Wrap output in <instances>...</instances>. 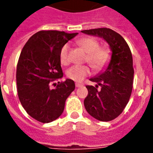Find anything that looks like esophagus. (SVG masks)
I'll list each match as a JSON object with an SVG mask.
<instances>
[{
	"label": "esophagus",
	"instance_id": "1",
	"mask_svg": "<svg viewBox=\"0 0 153 153\" xmlns=\"http://www.w3.org/2000/svg\"><path fill=\"white\" fill-rule=\"evenodd\" d=\"M75 86H76V87H81V86H82V84H81V83H75Z\"/></svg>",
	"mask_w": 153,
	"mask_h": 153
}]
</instances>
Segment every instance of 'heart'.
<instances>
[{
	"instance_id": "b5f03b06",
	"label": "heart",
	"mask_w": 153,
	"mask_h": 153,
	"mask_svg": "<svg viewBox=\"0 0 153 153\" xmlns=\"http://www.w3.org/2000/svg\"><path fill=\"white\" fill-rule=\"evenodd\" d=\"M78 44L87 55V61L94 71H101L103 69L109 60V51L105 48H99V43L94 38L86 37L79 39ZM68 48L67 44L62 47L60 51L59 57L61 63L66 65L68 62ZM91 70L85 65H74L67 71V76L70 79L75 82H81L85 77L89 75Z\"/></svg>"
}]
</instances>
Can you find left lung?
<instances>
[{
  "mask_svg": "<svg viewBox=\"0 0 153 153\" xmlns=\"http://www.w3.org/2000/svg\"><path fill=\"white\" fill-rule=\"evenodd\" d=\"M82 32L102 38L111 51L106 67L90 79L96 86H86L88 95L84 105L88 114L98 121H112L122 113L132 93L134 74L132 53L123 37L114 30L102 27Z\"/></svg>",
  "mask_w": 153,
  "mask_h": 153,
  "instance_id": "1",
  "label": "left lung"
}]
</instances>
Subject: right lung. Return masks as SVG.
I'll use <instances>...</instances> for the list:
<instances>
[{
	"label": "right lung",
	"instance_id": "right-lung-1",
	"mask_svg": "<svg viewBox=\"0 0 153 153\" xmlns=\"http://www.w3.org/2000/svg\"><path fill=\"white\" fill-rule=\"evenodd\" d=\"M77 34L40 31L23 48L16 67L18 97L24 109L36 121L49 123L56 120L75 88L74 82L69 79L59 82L55 88L50 85L63 76L60 51Z\"/></svg>",
	"mask_w": 153,
	"mask_h": 153
}]
</instances>
